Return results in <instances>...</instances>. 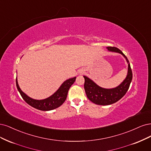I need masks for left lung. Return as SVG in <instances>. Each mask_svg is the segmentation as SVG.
<instances>
[{"label":"left lung","mask_w":151,"mask_h":151,"mask_svg":"<svg viewBox=\"0 0 151 151\" xmlns=\"http://www.w3.org/2000/svg\"><path fill=\"white\" fill-rule=\"evenodd\" d=\"M108 51L118 52L122 55L128 63L127 76L121 83L114 88H104L100 87L86 76L85 78L84 88L88 99L93 103L100 105H109L113 104L120 100L127 93L132 79V72L127 58L119 49L115 47H106Z\"/></svg>","instance_id":"1"}]
</instances>
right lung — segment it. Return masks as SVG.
Segmentation results:
<instances>
[{"label": "right lung", "mask_w": 151, "mask_h": 151, "mask_svg": "<svg viewBox=\"0 0 151 151\" xmlns=\"http://www.w3.org/2000/svg\"><path fill=\"white\" fill-rule=\"evenodd\" d=\"M76 77L71 78L63 83L58 90L52 95L43 100H35L27 96L21 90L19 87L16 78L17 88L20 93L24 100L27 104L37 110L42 111H49L54 110L60 106L66 99L68 92L71 86L74 83Z\"/></svg>", "instance_id": "1"}]
</instances>
